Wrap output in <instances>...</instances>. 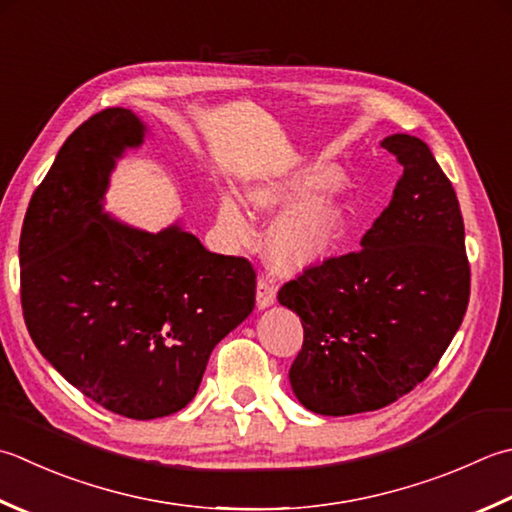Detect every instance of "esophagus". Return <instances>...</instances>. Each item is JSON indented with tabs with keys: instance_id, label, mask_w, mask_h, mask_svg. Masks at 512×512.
Returning <instances> with one entry per match:
<instances>
[{
	"instance_id": "34e87169",
	"label": "esophagus",
	"mask_w": 512,
	"mask_h": 512,
	"mask_svg": "<svg viewBox=\"0 0 512 512\" xmlns=\"http://www.w3.org/2000/svg\"><path fill=\"white\" fill-rule=\"evenodd\" d=\"M255 299H257V308H262V310L275 304V299H277V288H275V284H273V282H270L268 277H259V282H257V295H255Z\"/></svg>"
}]
</instances>
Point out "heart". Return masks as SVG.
Wrapping results in <instances>:
<instances>
[{"label":"heart","instance_id":"obj_1","mask_svg":"<svg viewBox=\"0 0 512 512\" xmlns=\"http://www.w3.org/2000/svg\"><path fill=\"white\" fill-rule=\"evenodd\" d=\"M339 184L342 173L335 166H308L248 188L250 204L257 208L297 204L268 226L266 250L279 266L302 268L324 262L346 242L353 224L350 208L335 197H319ZM217 226L230 242H244L250 233L246 208L228 188L219 190Z\"/></svg>","mask_w":512,"mask_h":512}]
</instances>
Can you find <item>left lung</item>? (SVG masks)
<instances>
[{
	"mask_svg": "<svg viewBox=\"0 0 512 512\" xmlns=\"http://www.w3.org/2000/svg\"><path fill=\"white\" fill-rule=\"evenodd\" d=\"M382 146L404 173L362 250L308 266L279 290L304 344L290 386L317 415H355L422 384L462 326L470 297L464 219L450 179L413 135Z\"/></svg>",
	"mask_w": 512,
	"mask_h": 512,
	"instance_id": "8db88e82",
	"label": "left lung"
}]
</instances>
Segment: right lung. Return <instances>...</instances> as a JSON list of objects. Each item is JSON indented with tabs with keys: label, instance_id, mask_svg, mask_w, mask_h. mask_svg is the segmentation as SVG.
Masks as SVG:
<instances>
[{
	"label": "right lung",
	"instance_id": "add662e5",
	"mask_svg": "<svg viewBox=\"0 0 512 512\" xmlns=\"http://www.w3.org/2000/svg\"><path fill=\"white\" fill-rule=\"evenodd\" d=\"M133 110L106 108L59 148L19 237L22 308L39 353L117 415H173L208 357L255 308V268L177 224L146 233L102 213L110 173L144 142Z\"/></svg>",
	"mask_w": 512,
	"mask_h": 512
}]
</instances>
